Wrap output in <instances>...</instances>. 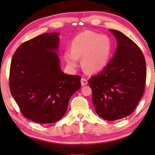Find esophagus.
Wrapping results in <instances>:
<instances>
[{"instance_id": "34e87169", "label": "esophagus", "mask_w": 155, "mask_h": 155, "mask_svg": "<svg viewBox=\"0 0 155 155\" xmlns=\"http://www.w3.org/2000/svg\"><path fill=\"white\" fill-rule=\"evenodd\" d=\"M81 82L82 86H86V85H87V83H88L87 80L86 79V78H82Z\"/></svg>"}]
</instances>
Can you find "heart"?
I'll use <instances>...</instances> for the list:
<instances>
[{"instance_id":"1","label":"heart","mask_w":155,"mask_h":155,"mask_svg":"<svg viewBox=\"0 0 155 155\" xmlns=\"http://www.w3.org/2000/svg\"><path fill=\"white\" fill-rule=\"evenodd\" d=\"M112 51V42L107 35L85 31L76 36L71 50L64 52V59L69 67L77 68L82 56V65L90 72H98L106 67Z\"/></svg>"}]
</instances>
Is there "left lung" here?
Wrapping results in <instances>:
<instances>
[{
	"instance_id": "1",
	"label": "left lung",
	"mask_w": 155,
	"mask_h": 155,
	"mask_svg": "<svg viewBox=\"0 0 155 155\" xmlns=\"http://www.w3.org/2000/svg\"><path fill=\"white\" fill-rule=\"evenodd\" d=\"M118 46L104 70L88 79L99 117L116 120L130 115L142 98L146 84L145 58L138 45L121 32L110 30Z\"/></svg>"
}]
</instances>
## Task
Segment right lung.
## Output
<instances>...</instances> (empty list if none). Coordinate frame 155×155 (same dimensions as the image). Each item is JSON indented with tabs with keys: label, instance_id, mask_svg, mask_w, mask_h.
<instances>
[{
	"label": "right lung",
	"instance_id": "right-lung-1",
	"mask_svg": "<svg viewBox=\"0 0 155 155\" xmlns=\"http://www.w3.org/2000/svg\"><path fill=\"white\" fill-rule=\"evenodd\" d=\"M58 33H45L23 42L12 56L9 87L22 114L41 124L63 117L68 101L81 88L79 75L61 70Z\"/></svg>",
	"mask_w": 155,
	"mask_h": 155
}]
</instances>
